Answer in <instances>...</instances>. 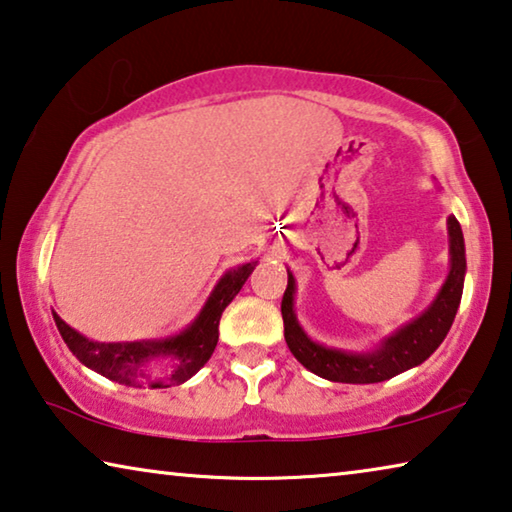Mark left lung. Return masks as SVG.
Masks as SVG:
<instances>
[{
  "mask_svg": "<svg viewBox=\"0 0 512 512\" xmlns=\"http://www.w3.org/2000/svg\"><path fill=\"white\" fill-rule=\"evenodd\" d=\"M449 255L451 269L446 275L440 294L428 305V310L421 312L417 319L405 323L392 335L385 337L376 351L371 353H351L342 348H328L323 344L312 342L300 328L294 314V294L296 280L289 271V282L282 296V321H285V339L294 358L310 369L316 376L332 380V383H383L399 373L417 367L424 360L431 358L435 348L444 342L453 319H456L462 285H465V239H462L460 223L456 216H449Z\"/></svg>",
  "mask_w": 512,
  "mask_h": 512,
  "instance_id": "1",
  "label": "left lung"
}]
</instances>
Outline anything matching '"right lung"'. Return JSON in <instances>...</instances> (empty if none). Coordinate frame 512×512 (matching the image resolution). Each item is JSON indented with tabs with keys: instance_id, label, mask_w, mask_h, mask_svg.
<instances>
[{
	"instance_id": "right-lung-1",
	"label": "right lung",
	"mask_w": 512,
	"mask_h": 512,
	"mask_svg": "<svg viewBox=\"0 0 512 512\" xmlns=\"http://www.w3.org/2000/svg\"><path fill=\"white\" fill-rule=\"evenodd\" d=\"M257 262L241 264L237 269L227 271L212 296L207 298L196 321L184 328L180 335L166 339H143V342H93L70 328L59 314H54L56 328H59L63 342L68 344L72 355L86 364L88 369L102 373L104 378L116 380L127 387H170L189 380L200 367H205L212 358L218 342V321L232 298L239 294L243 282L253 273ZM154 361H168L166 370L154 372Z\"/></svg>"
}]
</instances>
